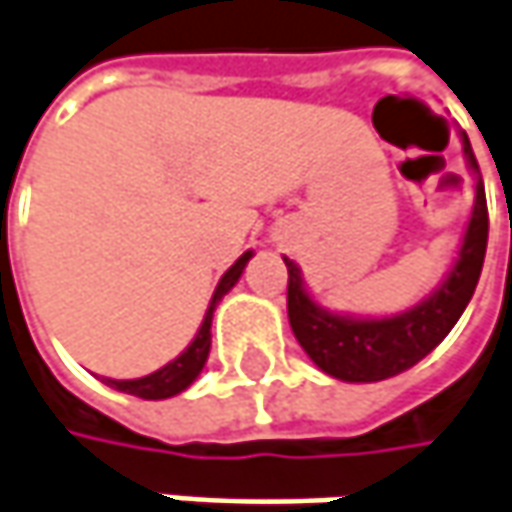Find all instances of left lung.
Listing matches in <instances>:
<instances>
[{"instance_id": "1", "label": "left lung", "mask_w": 512, "mask_h": 512, "mask_svg": "<svg viewBox=\"0 0 512 512\" xmlns=\"http://www.w3.org/2000/svg\"><path fill=\"white\" fill-rule=\"evenodd\" d=\"M466 165L478 173L475 153L464 136ZM487 196L484 182L475 185V205L464 234V246L449 272V278L435 292L391 318H350L327 313L307 295L298 266L284 257L289 284H286V313L298 345L316 362L324 374L342 382H379L397 376L429 356L455 327L466 310L487 255Z\"/></svg>"}]
</instances>
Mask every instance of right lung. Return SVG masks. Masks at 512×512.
I'll use <instances>...</instances> for the list:
<instances>
[{
    "label": "right lung",
    "instance_id": "add662e5",
    "mask_svg": "<svg viewBox=\"0 0 512 512\" xmlns=\"http://www.w3.org/2000/svg\"><path fill=\"white\" fill-rule=\"evenodd\" d=\"M249 257H252V252H246L220 278V284L214 289V298H211V307H208V313L202 318V327H199V333L194 336V342L185 347L173 362H167L165 368L141 376V379H106V385L115 388V391L141 397V400H167V397H176L179 391H185L196 376H199V371L205 368V359H208V350H211V318H214V307L220 304V298L226 295L228 289L240 281Z\"/></svg>",
    "mask_w": 512,
    "mask_h": 512
}]
</instances>
